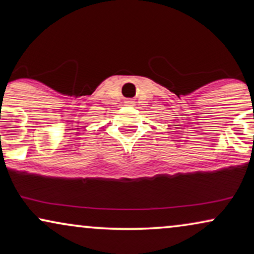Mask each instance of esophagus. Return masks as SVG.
I'll return each instance as SVG.
<instances>
[{
    "instance_id": "1",
    "label": "esophagus",
    "mask_w": 254,
    "mask_h": 254,
    "mask_svg": "<svg viewBox=\"0 0 254 254\" xmlns=\"http://www.w3.org/2000/svg\"><path fill=\"white\" fill-rule=\"evenodd\" d=\"M127 104H133V102H130V100H128V102H126Z\"/></svg>"
}]
</instances>
